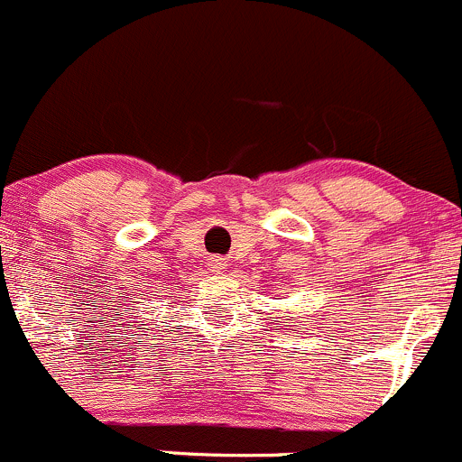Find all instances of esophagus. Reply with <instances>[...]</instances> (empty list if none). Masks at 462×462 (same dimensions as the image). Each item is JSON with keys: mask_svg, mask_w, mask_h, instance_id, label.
Instances as JSON below:
<instances>
[{"mask_svg": "<svg viewBox=\"0 0 462 462\" xmlns=\"http://www.w3.org/2000/svg\"><path fill=\"white\" fill-rule=\"evenodd\" d=\"M208 269H211L213 273H222V271L226 269V263L222 258H211V263H208Z\"/></svg>", "mask_w": 462, "mask_h": 462, "instance_id": "1", "label": "esophagus"}]
</instances>
